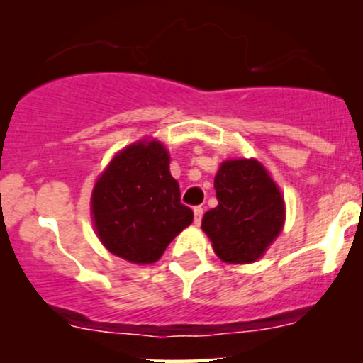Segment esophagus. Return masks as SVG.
<instances>
[{
	"label": "esophagus",
	"instance_id": "esophagus-1",
	"mask_svg": "<svg viewBox=\"0 0 363 363\" xmlns=\"http://www.w3.org/2000/svg\"><path fill=\"white\" fill-rule=\"evenodd\" d=\"M193 211H194V223L199 225L201 223V218H203V213H205V210H203L201 206H196Z\"/></svg>",
	"mask_w": 363,
	"mask_h": 363
}]
</instances>
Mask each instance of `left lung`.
I'll return each instance as SVG.
<instances>
[{
    "label": "left lung",
    "instance_id": "obj_1",
    "mask_svg": "<svg viewBox=\"0 0 363 363\" xmlns=\"http://www.w3.org/2000/svg\"><path fill=\"white\" fill-rule=\"evenodd\" d=\"M218 206L203 216L201 228L216 256L230 264L259 259L285 223V201L254 158L225 160L215 176Z\"/></svg>",
    "mask_w": 363,
    "mask_h": 363
}]
</instances>
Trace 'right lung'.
<instances>
[{
    "instance_id": "add662e5",
    "label": "right lung",
    "mask_w": 363,
    "mask_h": 363,
    "mask_svg": "<svg viewBox=\"0 0 363 363\" xmlns=\"http://www.w3.org/2000/svg\"><path fill=\"white\" fill-rule=\"evenodd\" d=\"M170 157L157 140L129 145L111 160L91 191V220L107 251L136 264L162 257L193 222L170 176Z\"/></svg>"
}]
</instances>
